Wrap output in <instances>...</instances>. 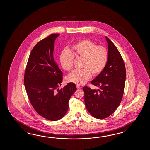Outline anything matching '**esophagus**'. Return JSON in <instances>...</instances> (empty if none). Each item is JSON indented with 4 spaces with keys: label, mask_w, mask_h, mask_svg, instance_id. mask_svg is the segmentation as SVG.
Segmentation results:
<instances>
[{
    "label": "esophagus",
    "mask_w": 150,
    "mask_h": 150,
    "mask_svg": "<svg viewBox=\"0 0 150 150\" xmlns=\"http://www.w3.org/2000/svg\"><path fill=\"white\" fill-rule=\"evenodd\" d=\"M76 88H77V89H81V87L79 86V85H76Z\"/></svg>",
    "instance_id": "34e87169"
}]
</instances>
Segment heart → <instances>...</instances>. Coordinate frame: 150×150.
Wrapping results in <instances>:
<instances>
[{
    "instance_id": "1",
    "label": "heart",
    "mask_w": 150,
    "mask_h": 150,
    "mask_svg": "<svg viewBox=\"0 0 150 150\" xmlns=\"http://www.w3.org/2000/svg\"><path fill=\"white\" fill-rule=\"evenodd\" d=\"M70 52L64 50L61 52L59 61L64 70L70 71L73 68L74 56L83 59L82 70L74 71L67 77L68 83L83 85L89 80L92 74L98 76L105 69L108 59V51L104 46L98 45L88 39L76 43Z\"/></svg>"
}]
</instances>
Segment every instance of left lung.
<instances>
[{
	"instance_id": "obj_1",
	"label": "left lung",
	"mask_w": 150,
	"mask_h": 150,
	"mask_svg": "<svg viewBox=\"0 0 150 150\" xmlns=\"http://www.w3.org/2000/svg\"><path fill=\"white\" fill-rule=\"evenodd\" d=\"M108 59L105 69L91 82L100 89L85 86V103L91 115L98 119L109 117L121 102L126 78V70L121 55L107 36Z\"/></svg>"
}]
</instances>
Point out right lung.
<instances>
[{"instance_id":"1","label":"right lung","mask_w":150,"mask_h":150,"mask_svg":"<svg viewBox=\"0 0 150 150\" xmlns=\"http://www.w3.org/2000/svg\"><path fill=\"white\" fill-rule=\"evenodd\" d=\"M59 34H52L38 42L32 49L27 62L24 83L32 106L43 117L57 121L66 114L69 101L76 91V86L68 83L58 88L63 72L54 61L55 40Z\"/></svg>"}]
</instances>
